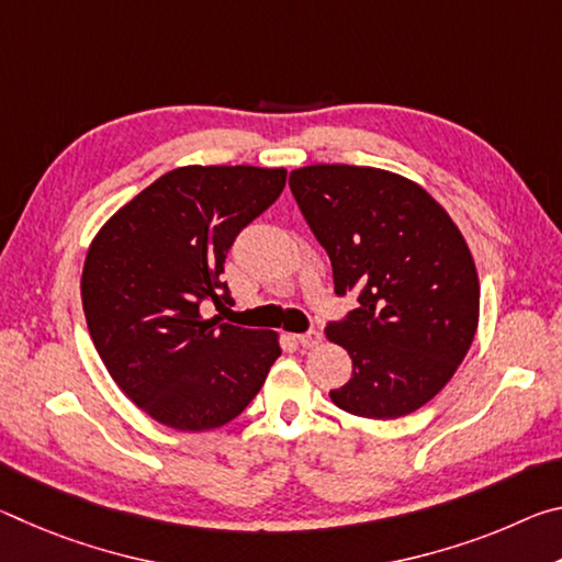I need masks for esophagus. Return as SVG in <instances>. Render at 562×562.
Returning <instances> with one entry per match:
<instances>
[{"label": "esophagus", "mask_w": 562, "mask_h": 562, "mask_svg": "<svg viewBox=\"0 0 562 562\" xmlns=\"http://www.w3.org/2000/svg\"><path fill=\"white\" fill-rule=\"evenodd\" d=\"M297 341H300V347L302 349H312V347H317L319 341H322V331H307V335H297Z\"/></svg>", "instance_id": "esophagus-1"}]
</instances>
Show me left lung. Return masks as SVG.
Returning <instances> with one entry per match:
<instances>
[{
  "mask_svg": "<svg viewBox=\"0 0 562 562\" xmlns=\"http://www.w3.org/2000/svg\"><path fill=\"white\" fill-rule=\"evenodd\" d=\"M290 188L329 255L335 292L359 294L327 327L355 367L331 402L361 418L429 404L479 329V272L451 215L414 180L372 166H304Z\"/></svg>",
  "mask_w": 562,
  "mask_h": 562,
  "instance_id": "obj_1",
  "label": "left lung"
}]
</instances>
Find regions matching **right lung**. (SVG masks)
Wrapping results in <instances>:
<instances>
[{
  "label": "right lung",
  "instance_id": "1",
  "mask_svg": "<svg viewBox=\"0 0 562 562\" xmlns=\"http://www.w3.org/2000/svg\"><path fill=\"white\" fill-rule=\"evenodd\" d=\"M284 178V168H173L91 240L81 302L93 347L121 392L158 424L221 429L282 355L278 331L205 319L201 302L227 300L225 255L278 201Z\"/></svg>",
  "mask_w": 562,
  "mask_h": 562
}]
</instances>
